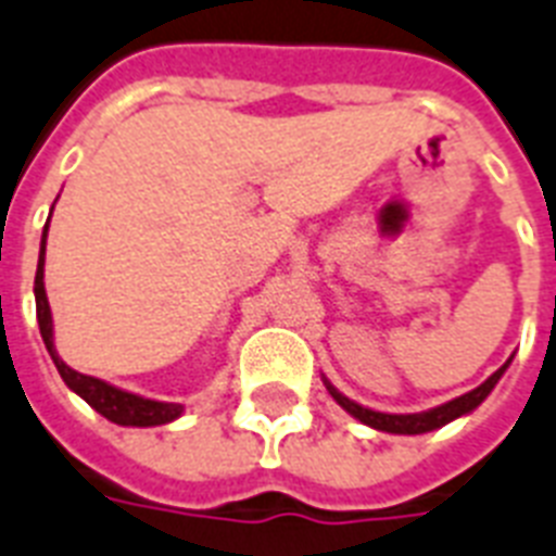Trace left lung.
Instances as JSON below:
<instances>
[{
  "label": "left lung",
  "mask_w": 556,
  "mask_h": 556,
  "mask_svg": "<svg viewBox=\"0 0 556 556\" xmlns=\"http://www.w3.org/2000/svg\"><path fill=\"white\" fill-rule=\"evenodd\" d=\"M508 369V364L502 366V369H496L491 375V378L484 380L482 387H476L473 392H467V395L456 397V401H447V404L435 406V409H430V413H413V415H389V413H375V409H366V406L355 404V401H349L346 395H340L338 389L331 387V383H326L331 392V397L338 401L346 413H352L357 418V421L369 424V427H375V430H383V432H397V435H418V432H430V430H439V427H444V424H450L453 418H458V415H467L473 413L476 406L482 404L484 397L491 395V389L496 387V380L502 378V371Z\"/></svg>",
  "instance_id": "8db88e82"
}]
</instances>
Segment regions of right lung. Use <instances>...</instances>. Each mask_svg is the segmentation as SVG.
Here are the masks:
<instances>
[{
    "label": "right lung",
    "instance_id": "1",
    "mask_svg": "<svg viewBox=\"0 0 556 556\" xmlns=\"http://www.w3.org/2000/svg\"><path fill=\"white\" fill-rule=\"evenodd\" d=\"M46 233H42V244H39V265H37V279H34V296H37V323L39 334L46 340V349L51 361H54L60 378L65 380V387L74 389L77 395L98 409L103 418L121 424V427H159V424L176 421L181 415V406L178 404H164V401H150V397L132 395V392H124V389L109 387L106 380L91 378V375H80L74 371L72 366H65L60 361L54 349V331H51V308H48L46 286H42V265H46Z\"/></svg>",
    "mask_w": 556,
    "mask_h": 556
}]
</instances>
